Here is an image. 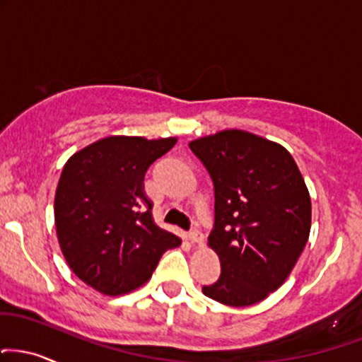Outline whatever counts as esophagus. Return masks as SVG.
Here are the masks:
<instances>
[{"instance_id": "esophagus-1", "label": "esophagus", "mask_w": 362, "mask_h": 362, "mask_svg": "<svg viewBox=\"0 0 362 362\" xmlns=\"http://www.w3.org/2000/svg\"><path fill=\"white\" fill-rule=\"evenodd\" d=\"M189 239L192 243H195V245H200V243L204 241V234L200 233L197 228H192V229H190V233H189Z\"/></svg>"}]
</instances>
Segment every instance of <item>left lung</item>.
I'll use <instances>...</instances> for the list:
<instances>
[{
  "label": "left lung",
  "instance_id": "8db88e82",
  "mask_svg": "<svg viewBox=\"0 0 362 362\" xmlns=\"http://www.w3.org/2000/svg\"><path fill=\"white\" fill-rule=\"evenodd\" d=\"M214 184L209 246L221 276L209 298L247 307L267 298L293 269L310 233V195L291 155L278 143L226 129L190 143Z\"/></svg>",
  "mask_w": 362,
  "mask_h": 362
}]
</instances>
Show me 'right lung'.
I'll return each mask as SVG.
<instances>
[{
	"instance_id": "right-lung-1",
	"label": "right lung",
	"mask_w": 362,
	"mask_h": 362,
	"mask_svg": "<svg viewBox=\"0 0 362 362\" xmlns=\"http://www.w3.org/2000/svg\"><path fill=\"white\" fill-rule=\"evenodd\" d=\"M175 143L110 136L65 163L55 192L57 238L72 272L101 293L141 286L163 252L180 245L153 223V204L143 190L146 170Z\"/></svg>"
}]
</instances>
